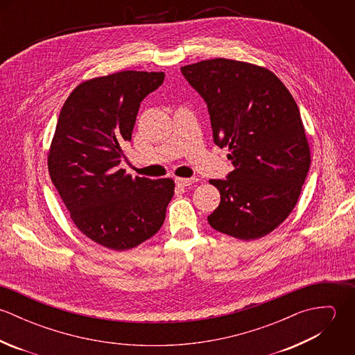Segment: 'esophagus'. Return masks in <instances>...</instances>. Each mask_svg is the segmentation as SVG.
Instances as JSON below:
<instances>
[{"mask_svg":"<svg viewBox=\"0 0 355 355\" xmlns=\"http://www.w3.org/2000/svg\"><path fill=\"white\" fill-rule=\"evenodd\" d=\"M176 184L178 186H182V187H189V186H193L194 183L198 182L197 178H176L175 179Z\"/></svg>","mask_w":355,"mask_h":355,"instance_id":"esophagus-1","label":"esophagus"}]
</instances>
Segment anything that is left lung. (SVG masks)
<instances>
[{
    "instance_id": "left-lung-1",
    "label": "left lung",
    "mask_w": 355,
    "mask_h": 355,
    "mask_svg": "<svg viewBox=\"0 0 355 355\" xmlns=\"http://www.w3.org/2000/svg\"><path fill=\"white\" fill-rule=\"evenodd\" d=\"M210 114L214 144L228 146L234 171L209 180L221 201L207 216L218 232L242 241L277 228L298 202L310 148L298 105L268 68L228 58L182 67Z\"/></svg>"
}]
</instances>
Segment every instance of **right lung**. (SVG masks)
<instances>
[{
    "label": "right lung",
    "mask_w": 355,
    "mask_h": 355,
    "mask_svg": "<svg viewBox=\"0 0 355 355\" xmlns=\"http://www.w3.org/2000/svg\"><path fill=\"white\" fill-rule=\"evenodd\" d=\"M164 72L121 71L78 85L64 102L48 153L51 182L76 228L106 249L125 252L155 235L175 193L172 179L120 169L142 100Z\"/></svg>",
    "instance_id": "right-lung-1"
}]
</instances>
